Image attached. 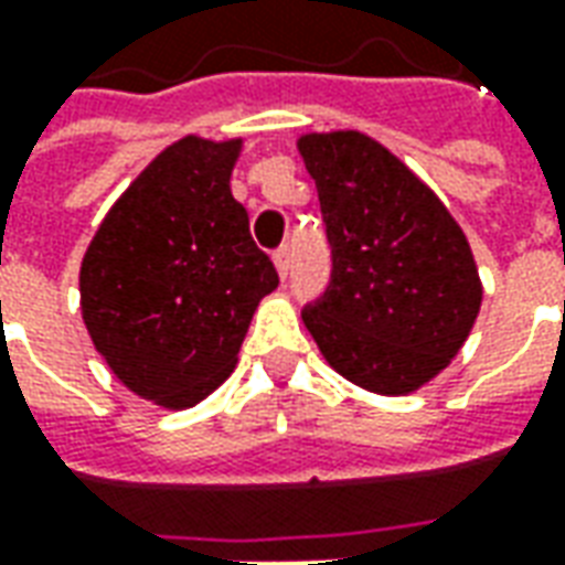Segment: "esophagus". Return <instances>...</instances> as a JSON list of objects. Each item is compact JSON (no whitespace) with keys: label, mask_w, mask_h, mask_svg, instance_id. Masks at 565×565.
Segmentation results:
<instances>
[{"label":"esophagus","mask_w":565,"mask_h":565,"mask_svg":"<svg viewBox=\"0 0 565 565\" xmlns=\"http://www.w3.org/2000/svg\"><path fill=\"white\" fill-rule=\"evenodd\" d=\"M271 263H275V271H278L281 278H287V269H290V247H278V250L271 254Z\"/></svg>","instance_id":"obj_1"}]
</instances>
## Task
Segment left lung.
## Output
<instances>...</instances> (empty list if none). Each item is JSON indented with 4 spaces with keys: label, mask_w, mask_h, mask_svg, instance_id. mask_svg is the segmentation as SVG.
Wrapping results in <instances>:
<instances>
[{
    "label": "left lung",
    "mask_w": 565,
    "mask_h": 565,
    "mask_svg": "<svg viewBox=\"0 0 565 565\" xmlns=\"http://www.w3.org/2000/svg\"><path fill=\"white\" fill-rule=\"evenodd\" d=\"M296 148L332 245V284L302 311L306 330L356 387L420 391L460 354L481 311L469 238L445 202L366 132H306Z\"/></svg>",
    "instance_id": "1"
}]
</instances>
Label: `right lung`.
Here are the masks:
<instances>
[{
	"label": "right lung",
	"instance_id": "right-lung-1",
	"mask_svg": "<svg viewBox=\"0 0 565 565\" xmlns=\"http://www.w3.org/2000/svg\"><path fill=\"white\" fill-rule=\"evenodd\" d=\"M245 139L184 136L120 193L81 259V318L117 381L181 412L230 379L278 287L230 178Z\"/></svg>",
	"mask_w": 565,
	"mask_h": 565
}]
</instances>
